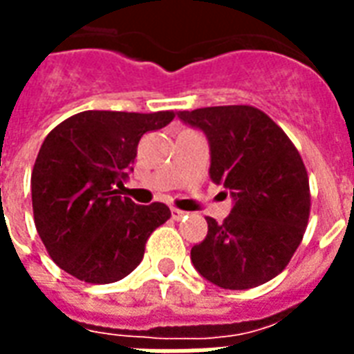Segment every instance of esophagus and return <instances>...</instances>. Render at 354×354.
I'll list each match as a JSON object with an SVG mask.
<instances>
[{"label":"esophagus","mask_w":354,"mask_h":354,"mask_svg":"<svg viewBox=\"0 0 354 354\" xmlns=\"http://www.w3.org/2000/svg\"><path fill=\"white\" fill-rule=\"evenodd\" d=\"M170 214H172V219H182L185 216V212L178 210V208H170Z\"/></svg>","instance_id":"obj_1"}]
</instances>
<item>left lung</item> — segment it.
<instances>
[{
    "label": "left lung",
    "mask_w": 354,
    "mask_h": 354,
    "mask_svg": "<svg viewBox=\"0 0 354 354\" xmlns=\"http://www.w3.org/2000/svg\"><path fill=\"white\" fill-rule=\"evenodd\" d=\"M210 144V178L229 189L232 210L193 245L191 261L217 287H257L289 264L308 227V170L285 131L250 104L206 106L178 114ZM227 197V193H225Z\"/></svg>",
    "instance_id": "left-lung-1"
}]
</instances>
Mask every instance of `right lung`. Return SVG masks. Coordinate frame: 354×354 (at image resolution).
<instances>
[{"mask_svg": "<svg viewBox=\"0 0 354 354\" xmlns=\"http://www.w3.org/2000/svg\"><path fill=\"white\" fill-rule=\"evenodd\" d=\"M151 114L86 111L46 135L31 170L33 219L54 263L86 283H114L137 268L169 206L122 197L140 138L174 120Z\"/></svg>", "mask_w": 354, "mask_h": 354, "instance_id": "1", "label": "right lung"}]
</instances>
